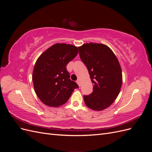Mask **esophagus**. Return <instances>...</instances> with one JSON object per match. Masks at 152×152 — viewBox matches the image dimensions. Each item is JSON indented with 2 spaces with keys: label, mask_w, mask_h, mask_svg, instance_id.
Here are the masks:
<instances>
[{
  "label": "esophagus",
  "mask_w": 152,
  "mask_h": 152,
  "mask_svg": "<svg viewBox=\"0 0 152 152\" xmlns=\"http://www.w3.org/2000/svg\"><path fill=\"white\" fill-rule=\"evenodd\" d=\"M77 84L79 85V86H81V83H80V80H79V79H78L77 80Z\"/></svg>",
  "instance_id": "1"
}]
</instances>
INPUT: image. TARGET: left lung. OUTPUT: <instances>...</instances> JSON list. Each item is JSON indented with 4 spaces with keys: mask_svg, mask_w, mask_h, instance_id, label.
<instances>
[{
    "mask_svg": "<svg viewBox=\"0 0 152 152\" xmlns=\"http://www.w3.org/2000/svg\"><path fill=\"white\" fill-rule=\"evenodd\" d=\"M81 60L88 70L93 91L84 96V102L90 109L102 111L110 107L120 93L122 74L115 54L103 44H84L78 48Z\"/></svg>",
    "mask_w": 152,
    "mask_h": 152,
    "instance_id": "obj_1",
    "label": "left lung"
}]
</instances>
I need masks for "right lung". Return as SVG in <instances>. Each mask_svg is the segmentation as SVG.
<instances>
[{"mask_svg": "<svg viewBox=\"0 0 152 152\" xmlns=\"http://www.w3.org/2000/svg\"><path fill=\"white\" fill-rule=\"evenodd\" d=\"M78 54L75 45L55 44L40 55L34 68L32 80L37 96L51 107L65 104L79 86L70 79L67 64Z\"/></svg>", "mask_w": 152, "mask_h": 152, "instance_id": "obj_1", "label": "right lung"}]
</instances>
